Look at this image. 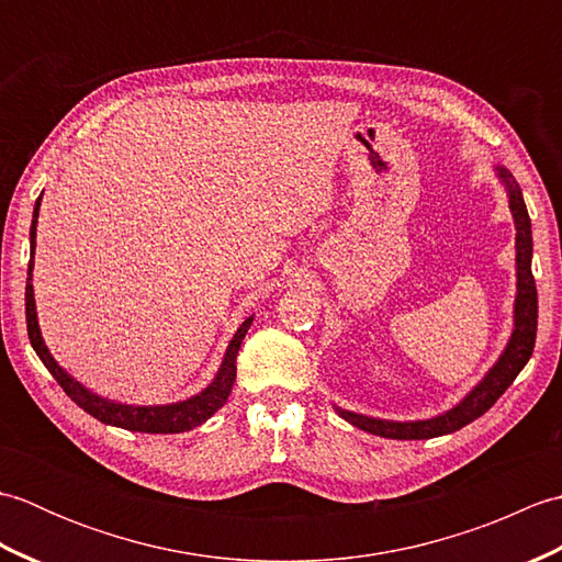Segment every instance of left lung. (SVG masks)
Segmentation results:
<instances>
[{
  "mask_svg": "<svg viewBox=\"0 0 562 562\" xmlns=\"http://www.w3.org/2000/svg\"><path fill=\"white\" fill-rule=\"evenodd\" d=\"M497 181L503 183L512 220H515V266H517V294H515V326H512L509 340L505 350L499 352L495 364L487 369L485 376L475 384L465 396L451 405L449 411L427 417V420H384V417L362 415L355 411H345L340 405L333 403V408L348 420L350 425L364 429L369 435L386 437V439H432L441 435H451L457 429L473 423L475 417H481L485 411L493 408V403L503 396V393L512 386V381L527 367L529 357L533 352L536 342V324H539V300H536V282L531 274V256H533V241H531V220L527 205H524L521 188L515 181L505 166H495Z\"/></svg>",
  "mask_w": 562,
  "mask_h": 562,
  "instance_id": "obj_1",
  "label": "left lung"
}]
</instances>
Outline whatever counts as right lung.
Instances as JSON below:
<instances>
[{"label": "right lung", "mask_w": 562, "mask_h": 562, "mask_svg": "<svg viewBox=\"0 0 562 562\" xmlns=\"http://www.w3.org/2000/svg\"><path fill=\"white\" fill-rule=\"evenodd\" d=\"M41 200H35L33 207V222H31V260H29V278H26V324H29V338L35 355L41 357V362L47 367V372L55 376V381L67 396L75 401L81 411L97 417V420L130 429V432H147V435H178L188 432L202 423H207L210 417L217 413L226 403L232 393V386L236 381V355L241 348V340L254 324V316H248L241 326L236 328L234 338L226 345V352L222 357V364L217 374L210 381V384L202 389L195 396L176 403H164V405H133V403H121L103 398L99 393H93L79 381L67 374L63 367L57 364L55 357L47 350L43 340V333L38 326V312H35V296H33V254H35V226H38V212H41Z\"/></svg>", "instance_id": "1"}]
</instances>
